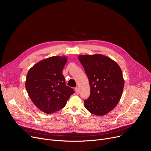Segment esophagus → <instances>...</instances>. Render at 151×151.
<instances>
[{"instance_id": "34e87169", "label": "esophagus", "mask_w": 151, "mask_h": 151, "mask_svg": "<svg viewBox=\"0 0 151 151\" xmlns=\"http://www.w3.org/2000/svg\"><path fill=\"white\" fill-rule=\"evenodd\" d=\"M75 91H76V92L77 93H80V89H79V88H75Z\"/></svg>"}]
</instances>
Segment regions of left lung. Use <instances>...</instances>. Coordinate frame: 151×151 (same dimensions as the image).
I'll use <instances>...</instances> for the list:
<instances>
[{
  "label": "left lung",
  "instance_id": "8db88e82",
  "mask_svg": "<svg viewBox=\"0 0 151 151\" xmlns=\"http://www.w3.org/2000/svg\"><path fill=\"white\" fill-rule=\"evenodd\" d=\"M88 77L90 96L85 108L97 116L109 113L119 102L124 86L121 68L106 55L96 54L78 56Z\"/></svg>",
  "mask_w": 151,
  "mask_h": 151
}]
</instances>
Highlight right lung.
<instances>
[{"label":"right lung","instance_id":"obj_1","mask_svg":"<svg viewBox=\"0 0 151 151\" xmlns=\"http://www.w3.org/2000/svg\"><path fill=\"white\" fill-rule=\"evenodd\" d=\"M65 56H52L38 62L28 71L26 89L34 104L45 113L51 114L64 107L73 93L66 86L62 70Z\"/></svg>","mask_w":151,"mask_h":151}]
</instances>
